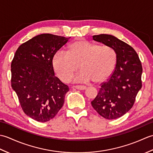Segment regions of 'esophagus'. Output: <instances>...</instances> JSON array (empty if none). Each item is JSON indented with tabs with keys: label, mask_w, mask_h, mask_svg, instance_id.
<instances>
[{
	"label": "esophagus",
	"mask_w": 153,
	"mask_h": 153,
	"mask_svg": "<svg viewBox=\"0 0 153 153\" xmlns=\"http://www.w3.org/2000/svg\"><path fill=\"white\" fill-rule=\"evenodd\" d=\"M74 87L79 90H85L86 89V87L83 85H75L74 86Z\"/></svg>",
	"instance_id": "34e87169"
}]
</instances>
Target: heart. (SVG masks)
I'll return each mask as SVG.
<instances>
[{
	"label": "heart",
	"mask_w": 153,
	"mask_h": 153,
	"mask_svg": "<svg viewBox=\"0 0 153 153\" xmlns=\"http://www.w3.org/2000/svg\"><path fill=\"white\" fill-rule=\"evenodd\" d=\"M116 62V54L111 48L79 39L70 45L67 53L62 51L56 52L53 59V66L64 82H70L79 67L82 71L74 77V82L92 81L99 83L112 74Z\"/></svg>",
	"instance_id": "b5f03b06"
}]
</instances>
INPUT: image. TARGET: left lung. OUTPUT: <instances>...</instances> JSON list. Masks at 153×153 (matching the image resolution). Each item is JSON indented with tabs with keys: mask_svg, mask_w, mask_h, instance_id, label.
Masks as SVG:
<instances>
[{
	"mask_svg": "<svg viewBox=\"0 0 153 153\" xmlns=\"http://www.w3.org/2000/svg\"><path fill=\"white\" fill-rule=\"evenodd\" d=\"M93 40L111 48L116 55L114 72L100 86L91 105L103 118H118L130 110L142 87V66L130 45L111 35H93Z\"/></svg>",
	"mask_w": 153,
	"mask_h": 153,
	"instance_id": "obj_1",
	"label": "left lung"
}]
</instances>
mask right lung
I'll list each match as a JSON object with an SVG mask.
<instances>
[{"label":"right lung","mask_w":153,"mask_h":153,"mask_svg":"<svg viewBox=\"0 0 153 153\" xmlns=\"http://www.w3.org/2000/svg\"><path fill=\"white\" fill-rule=\"evenodd\" d=\"M70 38L41 34L16 51L11 64L12 87L23 111L36 121H49L64 105L69 87L54 76L53 59Z\"/></svg>","instance_id":"add662e5"}]
</instances>
